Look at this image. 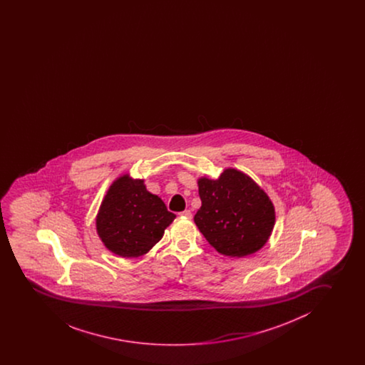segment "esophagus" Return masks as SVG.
I'll return each mask as SVG.
<instances>
[{"mask_svg": "<svg viewBox=\"0 0 365 365\" xmlns=\"http://www.w3.org/2000/svg\"><path fill=\"white\" fill-rule=\"evenodd\" d=\"M180 217H185V218H192V213L190 210H185V211L180 212Z\"/></svg>", "mask_w": 365, "mask_h": 365, "instance_id": "34e87169", "label": "esophagus"}]
</instances>
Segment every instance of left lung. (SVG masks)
Masks as SVG:
<instances>
[{
	"label": "left lung",
	"instance_id": "left-lung-1",
	"mask_svg": "<svg viewBox=\"0 0 365 365\" xmlns=\"http://www.w3.org/2000/svg\"><path fill=\"white\" fill-rule=\"evenodd\" d=\"M202 206L195 223L212 247L225 256L243 257L267 242L275 208L254 180L227 168L217 180H198Z\"/></svg>",
	"mask_w": 365,
	"mask_h": 365
}]
</instances>
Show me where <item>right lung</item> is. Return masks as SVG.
<instances>
[{"mask_svg": "<svg viewBox=\"0 0 365 365\" xmlns=\"http://www.w3.org/2000/svg\"><path fill=\"white\" fill-rule=\"evenodd\" d=\"M175 213L147 190L143 180L124 175L113 182L96 216V231L106 249L120 257H139L163 237Z\"/></svg>", "mask_w": 365, "mask_h": 365, "instance_id": "obj_1", "label": "right lung"}]
</instances>
